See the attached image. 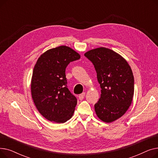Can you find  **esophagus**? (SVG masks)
Returning a JSON list of instances; mask_svg holds the SVG:
<instances>
[{
	"instance_id": "1",
	"label": "esophagus",
	"mask_w": 158,
	"mask_h": 158,
	"mask_svg": "<svg viewBox=\"0 0 158 158\" xmlns=\"http://www.w3.org/2000/svg\"><path fill=\"white\" fill-rule=\"evenodd\" d=\"M85 93H82V94H80L79 95V100H82V99L84 98V97H85Z\"/></svg>"
}]
</instances>
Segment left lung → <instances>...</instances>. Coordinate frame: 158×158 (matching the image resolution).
I'll list each match as a JSON object with an SVG mask.
<instances>
[{
    "label": "left lung",
    "mask_w": 158,
    "mask_h": 158,
    "mask_svg": "<svg viewBox=\"0 0 158 158\" xmlns=\"http://www.w3.org/2000/svg\"><path fill=\"white\" fill-rule=\"evenodd\" d=\"M85 56L94 65L101 88V98L95 104L99 119L111 123L129 109L134 95V76L127 61L119 54L105 47L86 52Z\"/></svg>",
    "instance_id": "8db88e82"
}]
</instances>
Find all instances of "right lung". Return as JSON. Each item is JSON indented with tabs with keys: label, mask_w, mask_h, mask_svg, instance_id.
Segmentation results:
<instances>
[{
	"label": "right lung",
	"mask_w": 158,
	"mask_h": 158,
	"mask_svg": "<svg viewBox=\"0 0 158 158\" xmlns=\"http://www.w3.org/2000/svg\"><path fill=\"white\" fill-rule=\"evenodd\" d=\"M79 53L62 45L47 50L38 59L31 83L33 101L40 114L56 123L72 118L77 98L66 86L65 70L72 61L80 59Z\"/></svg>",
	"instance_id": "add662e5"
}]
</instances>
